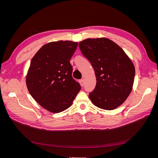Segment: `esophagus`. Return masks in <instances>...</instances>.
Returning a JSON list of instances; mask_svg holds the SVG:
<instances>
[{
	"mask_svg": "<svg viewBox=\"0 0 158 158\" xmlns=\"http://www.w3.org/2000/svg\"><path fill=\"white\" fill-rule=\"evenodd\" d=\"M79 82H80V85H81V86H83L84 84V79L80 80Z\"/></svg>",
	"mask_w": 158,
	"mask_h": 158,
	"instance_id": "1",
	"label": "esophagus"
}]
</instances>
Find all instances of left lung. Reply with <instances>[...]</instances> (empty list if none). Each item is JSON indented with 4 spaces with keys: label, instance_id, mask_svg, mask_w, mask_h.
Wrapping results in <instances>:
<instances>
[{
    "label": "left lung",
    "instance_id": "1",
    "mask_svg": "<svg viewBox=\"0 0 158 158\" xmlns=\"http://www.w3.org/2000/svg\"><path fill=\"white\" fill-rule=\"evenodd\" d=\"M83 55L92 64L96 85L89 98L99 108L113 110L121 106L131 94L135 69L127 54L107 38L86 39L79 43Z\"/></svg>",
    "mask_w": 158,
    "mask_h": 158
}]
</instances>
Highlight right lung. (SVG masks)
<instances>
[{"mask_svg":"<svg viewBox=\"0 0 158 158\" xmlns=\"http://www.w3.org/2000/svg\"><path fill=\"white\" fill-rule=\"evenodd\" d=\"M78 42L59 41L48 43L31 59L26 85L33 98L45 109L60 113L73 104L81 89L72 76L70 60Z\"/></svg>","mask_w":158,"mask_h":158,"instance_id":"1","label":"right lung"}]
</instances>
